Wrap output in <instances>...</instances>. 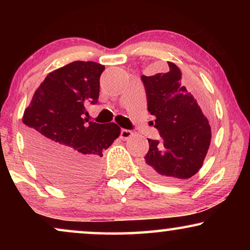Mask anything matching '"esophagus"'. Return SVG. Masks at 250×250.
I'll return each mask as SVG.
<instances>
[{
    "mask_svg": "<svg viewBox=\"0 0 250 250\" xmlns=\"http://www.w3.org/2000/svg\"><path fill=\"white\" fill-rule=\"evenodd\" d=\"M133 135L134 134H133V132L129 131V129L123 128L121 131V139L122 140H128V139H131Z\"/></svg>",
    "mask_w": 250,
    "mask_h": 250,
    "instance_id": "1",
    "label": "esophagus"
}]
</instances>
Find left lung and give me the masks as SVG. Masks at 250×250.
Instances as JSON below:
<instances>
[{
    "mask_svg": "<svg viewBox=\"0 0 250 250\" xmlns=\"http://www.w3.org/2000/svg\"><path fill=\"white\" fill-rule=\"evenodd\" d=\"M168 73L141 76L148 110L156 117L159 140L148 139L146 175L162 182L190 179L203 166L211 131L196 99L181 84V71L168 62Z\"/></svg>",
    "mask_w": 250,
    "mask_h": 250,
    "instance_id": "8db88e82",
    "label": "left lung"
}]
</instances>
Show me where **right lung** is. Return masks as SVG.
Listing matches in <instances>:
<instances>
[{
  "mask_svg": "<svg viewBox=\"0 0 250 250\" xmlns=\"http://www.w3.org/2000/svg\"><path fill=\"white\" fill-rule=\"evenodd\" d=\"M104 66L74 61L52 71L23 112L25 138L39 169L57 186L83 188L98 176L102 151L121 134L114 123L88 122L97 104Z\"/></svg>",
  "mask_w": 250,
  "mask_h": 250,
  "instance_id": "1",
  "label": "right lung"
}]
</instances>
